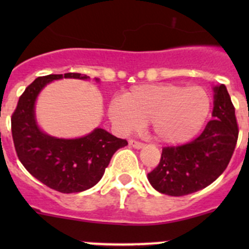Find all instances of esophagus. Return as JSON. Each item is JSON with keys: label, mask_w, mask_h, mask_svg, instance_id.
<instances>
[{"label": "esophagus", "mask_w": 249, "mask_h": 249, "mask_svg": "<svg viewBox=\"0 0 249 249\" xmlns=\"http://www.w3.org/2000/svg\"><path fill=\"white\" fill-rule=\"evenodd\" d=\"M129 144L131 145V147L136 148V149H141V148L144 147V143L139 142V141H136V140H130L129 141Z\"/></svg>", "instance_id": "34e87169"}]
</instances>
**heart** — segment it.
Listing matches in <instances>:
<instances>
[{"label":"heart","mask_w":249,"mask_h":249,"mask_svg":"<svg viewBox=\"0 0 249 249\" xmlns=\"http://www.w3.org/2000/svg\"><path fill=\"white\" fill-rule=\"evenodd\" d=\"M210 107V97L202 88L164 83L131 88L124 97L109 102L108 114L122 132L142 129L149 120L155 139L179 144L200 131Z\"/></svg>","instance_id":"b5f03b06"}]
</instances>
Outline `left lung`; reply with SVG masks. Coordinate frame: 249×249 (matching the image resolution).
Returning <instances> with one entry per match:
<instances>
[{
	"instance_id": "1",
	"label": "left lung",
	"mask_w": 249,
	"mask_h": 249,
	"mask_svg": "<svg viewBox=\"0 0 249 249\" xmlns=\"http://www.w3.org/2000/svg\"><path fill=\"white\" fill-rule=\"evenodd\" d=\"M213 119L199 137L177 147L162 148L158 166L148 173L155 190L183 196L201 190L225 171L238 137V125L224 84L214 87Z\"/></svg>"
}]
</instances>
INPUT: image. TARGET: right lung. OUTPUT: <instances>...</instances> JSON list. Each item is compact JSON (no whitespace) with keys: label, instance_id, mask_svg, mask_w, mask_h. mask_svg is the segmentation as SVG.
Returning a JSON list of instances; mask_svg holds the SVG:
<instances>
[{"label":"right lung","instance_id":"add662e5","mask_svg":"<svg viewBox=\"0 0 249 249\" xmlns=\"http://www.w3.org/2000/svg\"><path fill=\"white\" fill-rule=\"evenodd\" d=\"M61 78L89 79L87 74L65 73L38 77L25 89L12 114V136L21 164L35 178L56 192L70 194L94 187L104 176L113 154L127 144L104 129L79 139L65 140L41 131L35 102L48 83Z\"/></svg>","mask_w":249,"mask_h":249}]
</instances>
